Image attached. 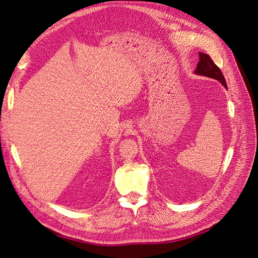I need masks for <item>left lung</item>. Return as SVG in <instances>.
Instances as JSON below:
<instances>
[{"instance_id": "left-lung-1", "label": "left lung", "mask_w": 258, "mask_h": 258, "mask_svg": "<svg viewBox=\"0 0 258 258\" xmlns=\"http://www.w3.org/2000/svg\"><path fill=\"white\" fill-rule=\"evenodd\" d=\"M199 56H200V61L197 64V69L195 72L199 75L208 76V77H211V79L220 81L225 87L227 88V85H226L225 77L221 71V69L214 63L212 58H211L209 54L204 52H200Z\"/></svg>"}]
</instances>
